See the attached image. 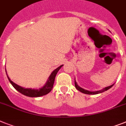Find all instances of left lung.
<instances>
[{"mask_svg":"<svg viewBox=\"0 0 126 126\" xmlns=\"http://www.w3.org/2000/svg\"><path fill=\"white\" fill-rule=\"evenodd\" d=\"M75 88H77V89H78L79 91H80L82 93H84V94H98V93H103V92H104V91H107L109 89L111 88L112 86H113V84L111 85L110 86H108V87H106V88H103L101 90H98V91H88V90H86V89H84L83 88H82L81 87H80L79 85L77 84V82L75 80Z\"/></svg>","mask_w":126,"mask_h":126,"instance_id":"1","label":"left lung"}]
</instances>
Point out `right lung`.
Returning <instances> with one entry per match:
<instances>
[{
    "label": "right lung",
    "instance_id": "1",
    "mask_svg": "<svg viewBox=\"0 0 126 126\" xmlns=\"http://www.w3.org/2000/svg\"><path fill=\"white\" fill-rule=\"evenodd\" d=\"M62 66H63V65H60L59 67H58L55 70L53 71L51 73L50 76L49 77L47 82H46L45 85L43 87H42V88H39V89L23 88V87L19 86L18 84H15V82H13V81L11 80V79H9L8 74H7L6 70V73L9 82L11 83V85L14 87L15 89L17 90L18 92H20V93L25 95V96H30V97H39V96H42L45 95V94H47L51 91V89H53V86L54 82H55L56 75H57V73L59 71V69H61Z\"/></svg>",
    "mask_w": 126,
    "mask_h": 126
}]
</instances>
